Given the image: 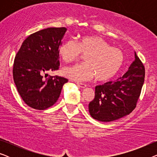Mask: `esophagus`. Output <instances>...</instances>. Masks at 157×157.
<instances>
[{"label": "esophagus", "mask_w": 157, "mask_h": 157, "mask_svg": "<svg viewBox=\"0 0 157 157\" xmlns=\"http://www.w3.org/2000/svg\"><path fill=\"white\" fill-rule=\"evenodd\" d=\"M77 85L80 88H82V89H84V88H86L87 86L86 84H85V83H79V82H77Z\"/></svg>", "instance_id": "1"}]
</instances>
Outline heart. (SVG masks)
I'll return each mask as SVG.
<instances>
[{
  "instance_id": "1",
  "label": "heart",
  "mask_w": 157,
  "mask_h": 157,
  "mask_svg": "<svg viewBox=\"0 0 157 157\" xmlns=\"http://www.w3.org/2000/svg\"><path fill=\"white\" fill-rule=\"evenodd\" d=\"M59 54L63 61L69 63L85 55L84 63L66 66L62 70L64 76L73 80L83 81L95 79L104 82L113 78L123 66L124 53L121 49L111 47L98 36H86L76 43L66 40L59 48Z\"/></svg>"
}]
</instances>
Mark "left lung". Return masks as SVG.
Returning a JSON list of instances; mask_svg holds the SVG:
<instances>
[{
	"label": "left lung",
	"mask_w": 157,
	"mask_h": 157,
	"mask_svg": "<svg viewBox=\"0 0 157 157\" xmlns=\"http://www.w3.org/2000/svg\"><path fill=\"white\" fill-rule=\"evenodd\" d=\"M144 77V66L135 53V61L123 76L116 81L96 86L95 96L89 104L91 117L108 122L132 113L140 96Z\"/></svg>",
	"instance_id": "obj_1"
}]
</instances>
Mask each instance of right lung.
I'll return each instance as SVG.
<instances>
[{
    "label": "right lung",
    "mask_w": 157,
    "mask_h": 157,
    "mask_svg": "<svg viewBox=\"0 0 157 157\" xmlns=\"http://www.w3.org/2000/svg\"><path fill=\"white\" fill-rule=\"evenodd\" d=\"M66 29L48 28L32 33L16 53L13 76L21 97L28 106L45 110L57 101L68 79L48 76L59 68V48Z\"/></svg>",
    "instance_id": "1"
}]
</instances>
